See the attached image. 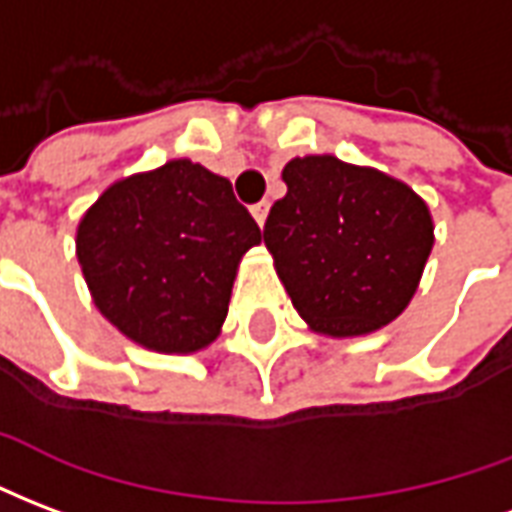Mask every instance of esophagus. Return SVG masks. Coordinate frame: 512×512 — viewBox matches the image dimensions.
<instances>
[{
    "label": "esophagus",
    "mask_w": 512,
    "mask_h": 512,
    "mask_svg": "<svg viewBox=\"0 0 512 512\" xmlns=\"http://www.w3.org/2000/svg\"><path fill=\"white\" fill-rule=\"evenodd\" d=\"M251 212H253V218H256V223H259V226H264L267 212H270V201H259V204H253Z\"/></svg>",
    "instance_id": "1"
}]
</instances>
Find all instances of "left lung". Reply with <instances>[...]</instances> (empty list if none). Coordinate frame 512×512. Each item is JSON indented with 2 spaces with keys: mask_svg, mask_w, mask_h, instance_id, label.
Returning <instances> with one entry per match:
<instances>
[{
  "mask_svg": "<svg viewBox=\"0 0 512 512\" xmlns=\"http://www.w3.org/2000/svg\"><path fill=\"white\" fill-rule=\"evenodd\" d=\"M283 182L289 190L272 204L264 245L302 319L335 338L393 322L434 245L425 201L333 155L294 158Z\"/></svg>",
  "mask_w": 512,
  "mask_h": 512,
  "instance_id": "1",
  "label": "left lung"
}]
</instances>
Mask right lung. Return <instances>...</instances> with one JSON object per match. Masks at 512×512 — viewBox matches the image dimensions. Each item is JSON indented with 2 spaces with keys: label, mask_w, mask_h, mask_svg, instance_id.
Returning a JSON list of instances; mask_svg holds the SVG:
<instances>
[{
  "label": "right lung",
  "mask_w": 512,
  "mask_h": 512,
  "mask_svg": "<svg viewBox=\"0 0 512 512\" xmlns=\"http://www.w3.org/2000/svg\"><path fill=\"white\" fill-rule=\"evenodd\" d=\"M259 242L229 179L190 160L119 179L76 237L100 313L130 341L166 354L218 338L237 264Z\"/></svg>",
  "instance_id": "obj_1"
}]
</instances>
